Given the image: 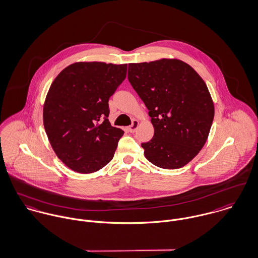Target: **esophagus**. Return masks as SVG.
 <instances>
[{
    "label": "esophagus",
    "mask_w": 258,
    "mask_h": 258,
    "mask_svg": "<svg viewBox=\"0 0 258 258\" xmlns=\"http://www.w3.org/2000/svg\"><path fill=\"white\" fill-rule=\"evenodd\" d=\"M138 127H139V121L137 119H135L133 121L132 125L128 126V131H130V133H135L138 130Z\"/></svg>",
    "instance_id": "34e87169"
}]
</instances>
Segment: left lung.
<instances>
[{
    "mask_svg": "<svg viewBox=\"0 0 258 258\" xmlns=\"http://www.w3.org/2000/svg\"><path fill=\"white\" fill-rule=\"evenodd\" d=\"M127 78L155 127L154 138L142 144L146 157L165 169L184 166L204 148L214 116L205 81L176 58L128 63Z\"/></svg>",
    "mask_w": 258,
    "mask_h": 258,
    "instance_id": "left-lung-1",
    "label": "left lung"
}]
</instances>
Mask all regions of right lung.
I'll return each instance as SVG.
<instances>
[{"label": "right lung", "instance_id": "1", "mask_svg": "<svg viewBox=\"0 0 258 258\" xmlns=\"http://www.w3.org/2000/svg\"><path fill=\"white\" fill-rule=\"evenodd\" d=\"M126 76V63L79 61L52 82L43 109L56 156L72 170L92 173L113 157L123 131L110 125L108 99Z\"/></svg>", "mask_w": 258, "mask_h": 258}]
</instances>
